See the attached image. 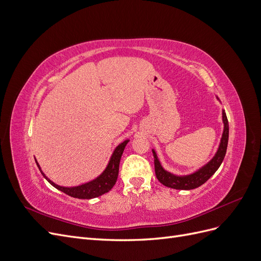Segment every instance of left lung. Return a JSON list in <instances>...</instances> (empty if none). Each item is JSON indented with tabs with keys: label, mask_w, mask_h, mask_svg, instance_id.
Wrapping results in <instances>:
<instances>
[{
	"label": "left lung",
	"mask_w": 261,
	"mask_h": 261,
	"mask_svg": "<svg viewBox=\"0 0 261 261\" xmlns=\"http://www.w3.org/2000/svg\"><path fill=\"white\" fill-rule=\"evenodd\" d=\"M219 100V98L217 97ZM220 101V100H219ZM222 121H223V133L222 137L220 140V145L217 150L216 154L213 155L212 159L198 169L197 171L191 173L187 175H176L173 173L165 170L156 155L155 150L152 149V153L154 158V171L156 178L159 179L161 184L164 186L174 188V189H181V191H189V189H194L201 186L216 173V171L220 168L221 163H222L227 148V141H228V122L224 110H222Z\"/></svg>",
	"instance_id": "8db88e82"
}]
</instances>
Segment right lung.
I'll use <instances>...</instances> for the list:
<instances>
[{"label":"right lung","mask_w":261,"mask_h":261,"mask_svg":"<svg viewBox=\"0 0 261 261\" xmlns=\"http://www.w3.org/2000/svg\"><path fill=\"white\" fill-rule=\"evenodd\" d=\"M128 141H129V139H126L123 141V143L116 146L111 158H110V161L107 165V168L98 177H96L90 181H87V183H84V184L78 185V186H74V187H64V186H60L58 184L53 183V181L50 178H48V176H46L42 172L40 165H39L38 161L36 160V158H35V160H36V163L38 165L39 170H40V172H41V174L52 186H54L55 188L59 189V191L65 193L66 195H68L70 197H74V198L91 199V198H96V197H99L101 195L110 192L112 189V187L115 185L117 176H118V168H120L121 158H122L124 149H125L126 145H127Z\"/></svg>","instance_id":"obj_1"}]
</instances>
